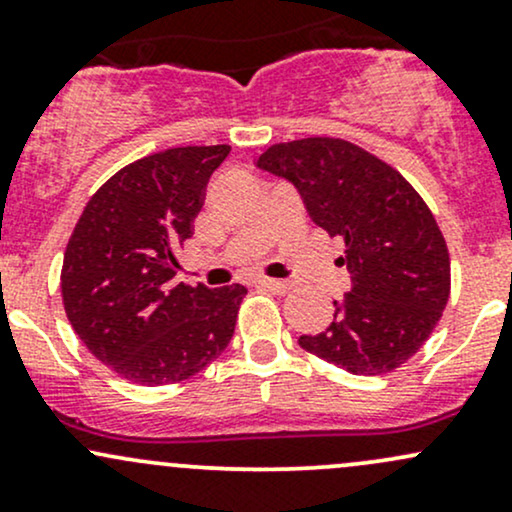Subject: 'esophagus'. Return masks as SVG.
<instances>
[{"instance_id":"obj_1","label":"esophagus","mask_w":512,"mask_h":512,"mask_svg":"<svg viewBox=\"0 0 512 512\" xmlns=\"http://www.w3.org/2000/svg\"><path fill=\"white\" fill-rule=\"evenodd\" d=\"M260 284H262L267 291L276 293V296H284V293L291 291V284H289V281H284V279H262Z\"/></svg>"}]
</instances>
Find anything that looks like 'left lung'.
Wrapping results in <instances>:
<instances>
[{
    "label": "left lung",
    "mask_w": 512,
    "mask_h": 512,
    "mask_svg": "<svg viewBox=\"0 0 512 512\" xmlns=\"http://www.w3.org/2000/svg\"><path fill=\"white\" fill-rule=\"evenodd\" d=\"M257 168L286 178L330 236L344 238L351 291L325 332L298 344L354 375H385L431 337L450 298V255L431 209L402 173L334 137L274 144Z\"/></svg>",
    "instance_id": "obj_1"
}]
</instances>
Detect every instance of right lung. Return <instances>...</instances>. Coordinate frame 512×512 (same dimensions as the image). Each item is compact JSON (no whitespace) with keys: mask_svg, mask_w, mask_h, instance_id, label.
I'll use <instances>...</instances> for the list:
<instances>
[{"mask_svg":"<svg viewBox=\"0 0 512 512\" xmlns=\"http://www.w3.org/2000/svg\"><path fill=\"white\" fill-rule=\"evenodd\" d=\"M228 144L129 163L88 199L64 250L62 301L81 342L129 383L187 380L223 354L248 289L173 284L204 190Z\"/></svg>","mask_w":512,"mask_h":512,"instance_id":"obj_1","label":"right lung"}]
</instances>
